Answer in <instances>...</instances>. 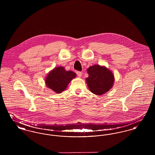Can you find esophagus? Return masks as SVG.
<instances>
[{"label":"esophagus","instance_id":"1","mask_svg":"<svg viewBox=\"0 0 155 155\" xmlns=\"http://www.w3.org/2000/svg\"><path fill=\"white\" fill-rule=\"evenodd\" d=\"M77 75H78V77H81V76H82V73L80 72V71H78V72H77Z\"/></svg>","mask_w":155,"mask_h":155}]
</instances>
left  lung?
<instances>
[{
    "mask_svg": "<svg viewBox=\"0 0 155 155\" xmlns=\"http://www.w3.org/2000/svg\"><path fill=\"white\" fill-rule=\"evenodd\" d=\"M89 76L86 82L89 91L96 95L107 92L114 84V74L106 67L95 64L87 68Z\"/></svg>",
    "mask_w": 155,
    "mask_h": 155,
    "instance_id": "left-lung-1",
    "label": "left lung"
}]
</instances>
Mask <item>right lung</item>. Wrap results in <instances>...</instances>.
<instances>
[{"label": "right lung", "mask_w": 155, "mask_h": 155, "mask_svg": "<svg viewBox=\"0 0 155 155\" xmlns=\"http://www.w3.org/2000/svg\"><path fill=\"white\" fill-rule=\"evenodd\" d=\"M75 77L76 74L73 71H67L64 67L59 66L54 67L48 74L45 82L47 87L55 93L60 94Z\"/></svg>", "instance_id": "obj_1"}]
</instances>
